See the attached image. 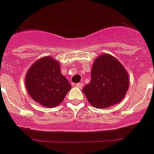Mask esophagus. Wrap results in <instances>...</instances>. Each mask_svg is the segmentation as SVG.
<instances>
[{"label":"esophagus","mask_w":154,"mask_h":154,"mask_svg":"<svg viewBox=\"0 0 154 154\" xmlns=\"http://www.w3.org/2000/svg\"><path fill=\"white\" fill-rule=\"evenodd\" d=\"M76 86H77V88H82V87H83V83H77V85H76Z\"/></svg>","instance_id":"obj_1"}]
</instances>
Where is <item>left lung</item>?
<instances>
[{"label": "left lung", "instance_id": "obj_1", "mask_svg": "<svg viewBox=\"0 0 154 154\" xmlns=\"http://www.w3.org/2000/svg\"><path fill=\"white\" fill-rule=\"evenodd\" d=\"M91 81L82 91L96 108H107L119 103L129 88V76L120 62L111 54H103L95 60Z\"/></svg>", "mask_w": 154, "mask_h": 154}]
</instances>
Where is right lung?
I'll use <instances>...</instances> for the list:
<instances>
[{"label": "right lung", "instance_id": "right-lung-1", "mask_svg": "<svg viewBox=\"0 0 154 154\" xmlns=\"http://www.w3.org/2000/svg\"><path fill=\"white\" fill-rule=\"evenodd\" d=\"M25 79L30 97L51 108L62 103L72 87L61 73L59 62L50 56L37 60L30 67Z\"/></svg>", "mask_w": 154, "mask_h": 154}]
</instances>
